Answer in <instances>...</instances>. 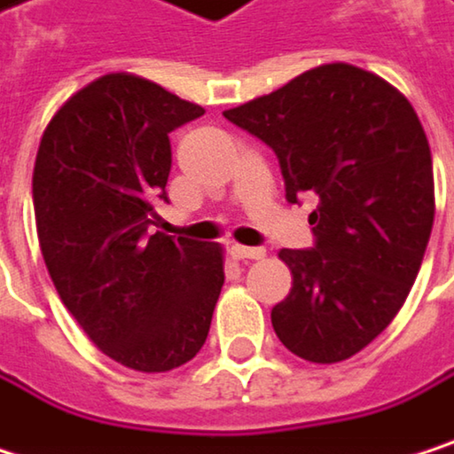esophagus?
I'll list each match as a JSON object with an SVG mask.
<instances>
[{"label":"esophagus","instance_id":"34e87169","mask_svg":"<svg viewBox=\"0 0 454 454\" xmlns=\"http://www.w3.org/2000/svg\"><path fill=\"white\" fill-rule=\"evenodd\" d=\"M231 255L237 261H261L266 255V250L263 247H242V245H234L231 247Z\"/></svg>","mask_w":454,"mask_h":454}]
</instances>
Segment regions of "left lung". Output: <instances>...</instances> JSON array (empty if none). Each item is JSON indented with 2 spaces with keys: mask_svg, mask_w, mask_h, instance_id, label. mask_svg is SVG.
Returning a JSON list of instances; mask_svg holds the SVG:
<instances>
[{
  "mask_svg": "<svg viewBox=\"0 0 454 454\" xmlns=\"http://www.w3.org/2000/svg\"><path fill=\"white\" fill-rule=\"evenodd\" d=\"M223 116L274 148L287 199H319L317 245L282 250L277 338L314 364L346 362L404 306L434 225V164L412 103L372 71L325 63Z\"/></svg>",
  "mask_w": 454,
  "mask_h": 454,
  "instance_id": "obj_1",
  "label": "left lung"
}]
</instances>
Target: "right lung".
I'll use <instances>...</instances> for the list:
<instances>
[{"label": "right lung", "instance_id": "1", "mask_svg": "<svg viewBox=\"0 0 454 454\" xmlns=\"http://www.w3.org/2000/svg\"><path fill=\"white\" fill-rule=\"evenodd\" d=\"M204 108L135 74L74 92L44 127L34 215L50 279L114 362L169 372L207 340L223 287V247L156 225L172 167L169 132Z\"/></svg>", "mask_w": 454, "mask_h": 454}]
</instances>
